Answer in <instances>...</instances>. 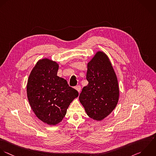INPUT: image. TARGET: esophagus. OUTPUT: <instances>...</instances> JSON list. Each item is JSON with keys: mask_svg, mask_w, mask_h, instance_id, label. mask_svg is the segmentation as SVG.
Returning a JSON list of instances; mask_svg holds the SVG:
<instances>
[{"mask_svg": "<svg viewBox=\"0 0 156 156\" xmlns=\"http://www.w3.org/2000/svg\"><path fill=\"white\" fill-rule=\"evenodd\" d=\"M75 89L78 92H80V91H81V86H80V85H78V86H75Z\"/></svg>", "mask_w": 156, "mask_h": 156, "instance_id": "34e87169", "label": "esophagus"}]
</instances>
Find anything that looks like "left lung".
Segmentation results:
<instances>
[{"label": "left lung", "mask_w": 156, "mask_h": 156, "mask_svg": "<svg viewBox=\"0 0 156 156\" xmlns=\"http://www.w3.org/2000/svg\"><path fill=\"white\" fill-rule=\"evenodd\" d=\"M86 79L79 100L87 115L101 121L115 108L119 98L117 75L108 56L98 51L87 64Z\"/></svg>", "instance_id": "left-lung-1"}]
</instances>
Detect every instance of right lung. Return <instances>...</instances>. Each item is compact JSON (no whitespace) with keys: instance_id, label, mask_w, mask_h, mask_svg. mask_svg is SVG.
I'll return each instance as SVG.
<instances>
[{"instance_id":"obj_1","label":"right lung","mask_w":156,"mask_h":156,"mask_svg":"<svg viewBox=\"0 0 156 156\" xmlns=\"http://www.w3.org/2000/svg\"><path fill=\"white\" fill-rule=\"evenodd\" d=\"M58 64L51 59L39 60L27 82V94L30 105L36 117L49 125L62 121L71 102L78 96L66 80L57 76Z\"/></svg>"}]
</instances>
